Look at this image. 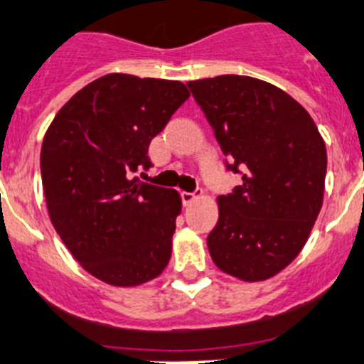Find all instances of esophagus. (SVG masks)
Here are the masks:
<instances>
[{
  "mask_svg": "<svg viewBox=\"0 0 364 364\" xmlns=\"http://www.w3.org/2000/svg\"><path fill=\"white\" fill-rule=\"evenodd\" d=\"M180 196H182V202L188 205V204H191V202H195L196 198H202V196H204V193H202V191H196V193L182 191V193H180Z\"/></svg>",
  "mask_w": 364,
  "mask_h": 364,
  "instance_id": "34e87169",
  "label": "esophagus"
}]
</instances>
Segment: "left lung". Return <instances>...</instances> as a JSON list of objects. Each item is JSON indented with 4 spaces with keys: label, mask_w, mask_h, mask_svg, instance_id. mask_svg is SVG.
<instances>
[{
    "label": "left lung",
    "mask_w": 364,
    "mask_h": 364,
    "mask_svg": "<svg viewBox=\"0 0 364 364\" xmlns=\"http://www.w3.org/2000/svg\"><path fill=\"white\" fill-rule=\"evenodd\" d=\"M242 186L218 196L208 247L220 271L263 282L303 249L323 205L326 148L312 117L271 82L247 75L189 81Z\"/></svg>",
    "instance_id": "obj_1"
}]
</instances>
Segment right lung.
Returning <instances> with one entry per match:
<instances>
[{
	"mask_svg": "<svg viewBox=\"0 0 364 364\" xmlns=\"http://www.w3.org/2000/svg\"><path fill=\"white\" fill-rule=\"evenodd\" d=\"M180 81L108 73L79 90L46 129L41 178L50 220L85 271L113 287L156 278L171 258L182 200L133 176L184 105Z\"/></svg>",
	"mask_w": 364,
	"mask_h": 364,
	"instance_id": "1",
	"label": "right lung"
}]
</instances>
